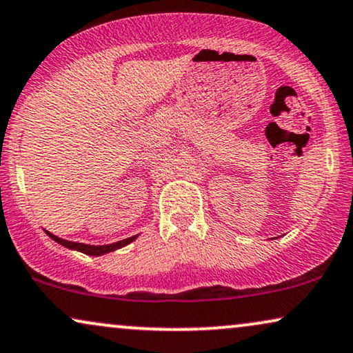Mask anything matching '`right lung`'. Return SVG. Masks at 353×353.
Listing matches in <instances>:
<instances>
[{
  "mask_svg": "<svg viewBox=\"0 0 353 353\" xmlns=\"http://www.w3.org/2000/svg\"><path fill=\"white\" fill-rule=\"evenodd\" d=\"M45 233H47V235L52 238L53 241H57V243L65 246V248L81 251V253H84L87 256H102V254L112 253V251L120 250V248H123V246L130 245L131 241H134L137 238V235H134V236L125 238V240H120V241H117V243H110V245H85V243H76V241H70V240H63V238L53 235V233H50L47 230H45Z\"/></svg>",
  "mask_w": 353,
  "mask_h": 353,
  "instance_id": "add662e5",
  "label": "right lung"
}]
</instances>
